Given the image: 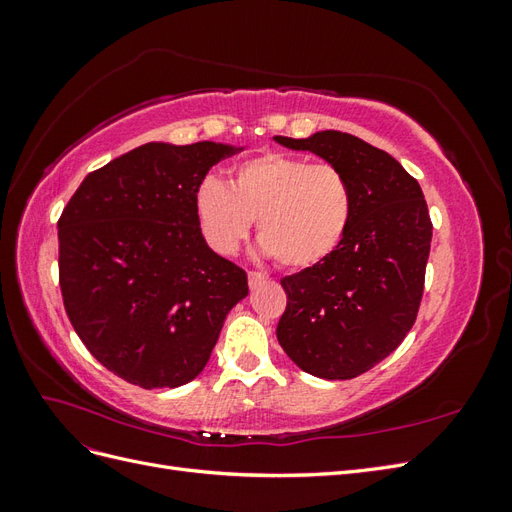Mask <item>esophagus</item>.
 Wrapping results in <instances>:
<instances>
[{
	"label": "esophagus",
	"mask_w": 512,
	"mask_h": 512,
	"mask_svg": "<svg viewBox=\"0 0 512 512\" xmlns=\"http://www.w3.org/2000/svg\"><path fill=\"white\" fill-rule=\"evenodd\" d=\"M267 282V275H262V273H256V271H252V273H247V284H250V288L252 290H256L258 286H262Z\"/></svg>",
	"instance_id": "obj_1"
}]
</instances>
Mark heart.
<instances>
[{
	"mask_svg": "<svg viewBox=\"0 0 512 512\" xmlns=\"http://www.w3.org/2000/svg\"><path fill=\"white\" fill-rule=\"evenodd\" d=\"M194 211L213 252H237L256 220L260 252L301 271L320 265L342 245L354 215V192L331 164L267 151L232 168L228 183L207 177L196 188Z\"/></svg>",
	"mask_w": 512,
	"mask_h": 512,
	"instance_id": "b5f03b06",
	"label": "heart"
}]
</instances>
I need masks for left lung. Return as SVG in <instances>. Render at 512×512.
<instances>
[{
  "instance_id": "obj_1",
  "label": "left lung",
  "mask_w": 512,
  "mask_h": 512,
  "mask_svg": "<svg viewBox=\"0 0 512 512\" xmlns=\"http://www.w3.org/2000/svg\"><path fill=\"white\" fill-rule=\"evenodd\" d=\"M273 141L316 153L342 170L354 192L350 230L335 254L282 280L288 305L277 342L307 374L356 378L404 342L416 320L431 247L423 190L359 136L322 130Z\"/></svg>"
}]
</instances>
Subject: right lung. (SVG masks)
Here are the masks:
<instances>
[{"mask_svg":"<svg viewBox=\"0 0 512 512\" xmlns=\"http://www.w3.org/2000/svg\"><path fill=\"white\" fill-rule=\"evenodd\" d=\"M243 147L147 143L89 173L59 218V286L72 327L113 374L177 389L205 369L247 275L200 232L194 194Z\"/></svg>","mask_w":512,"mask_h":512,"instance_id":"add662e5","label":"right lung"}]
</instances>
